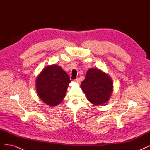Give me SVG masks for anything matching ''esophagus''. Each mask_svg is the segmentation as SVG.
<instances>
[{
	"instance_id": "34e87169",
	"label": "esophagus",
	"mask_w": 150,
	"mask_h": 150,
	"mask_svg": "<svg viewBox=\"0 0 150 150\" xmlns=\"http://www.w3.org/2000/svg\"><path fill=\"white\" fill-rule=\"evenodd\" d=\"M74 82L76 83H77V84H78V83H80V80H79V78H76V79L74 80Z\"/></svg>"
}]
</instances>
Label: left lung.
Here are the masks:
<instances>
[{
	"mask_svg": "<svg viewBox=\"0 0 150 150\" xmlns=\"http://www.w3.org/2000/svg\"><path fill=\"white\" fill-rule=\"evenodd\" d=\"M81 88L91 103L99 106L110 99L113 91V82L111 77L102 70L90 68L81 83Z\"/></svg>",
	"mask_w": 150,
	"mask_h": 150,
	"instance_id": "1",
	"label": "left lung"
}]
</instances>
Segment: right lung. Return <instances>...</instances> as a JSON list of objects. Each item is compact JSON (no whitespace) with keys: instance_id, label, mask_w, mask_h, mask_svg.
Masks as SVG:
<instances>
[{"instance_id":"add662e5","label":"right lung","mask_w":150,"mask_h":150,"mask_svg":"<svg viewBox=\"0 0 150 150\" xmlns=\"http://www.w3.org/2000/svg\"><path fill=\"white\" fill-rule=\"evenodd\" d=\"M71 82L69 75L61 66L48 65L36 78V91L45 104L49 106H56L65 97Z\"/></svg>"}]
</instances>
